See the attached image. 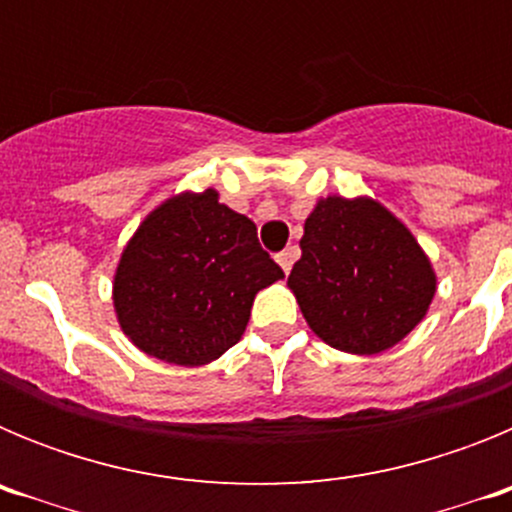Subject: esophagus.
<instances>
[{
  "mask_svg": "<svg viewBox=\"0 0 512 512\" xmlns=\"http://www.w3.org/2000/svg\"><path fill=\"white\" fill-rule=\"evenodd\" d=\"M295 261H297V248L295 246H289V248H284L282 253H277V264L282 266L284 274H289V269H292V264H295Z\"/></svg>",
  "mask_w": 512,
  "mask_h": 512,
  "instance_id": "34e87169",
  "label": "esophagus"
}]
</instances>
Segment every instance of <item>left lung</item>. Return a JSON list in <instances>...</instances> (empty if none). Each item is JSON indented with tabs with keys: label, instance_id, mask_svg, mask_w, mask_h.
<instances>
[{
	"label": "left lung",
	"instance_id": "left-lung-1",
	"mask_svg": "<svg viewBox=\"0 0 512 512\" xmlns=\"http://www.w3.org/2000/svg\"><path fill=\"white\" fill-rule=\"evenodd\" d=\"M300 248L287 287L312 333L346 354L374 356L400 343L436 297L428 253L372 197H320Z\"/></svg>",
	"mask_w": 512,
	"mask_h": 512
}]
</instances>
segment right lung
Segmentation results:
<instances>
[{
    "mask_svg": "<svg viewBox=\"0 0 512 512\" xmlns=\"http://www.w3.org/2000/svg\"><path fill=\"white\" fill-rule=\"evenodd\" d=\"M279 279L253 220L210 187L171 194L143 217L117 261L112 305L146 356L205 366L241 341L256 295Z\"/></svg>",
    "mask_w": 512,
    "mask_h": 512,
    "instance_id": "obj_1",
    "label": "right lung"
}]
</instances>
